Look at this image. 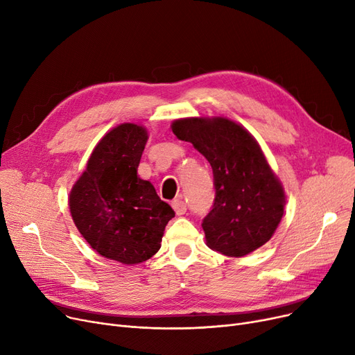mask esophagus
<instances>
[{"label": "esophagus", "mask_w": 355, "mask_h": 355, "mask_svg": "<svg viewBox=\"0 0 355 355\" xmlns=\"http://www.w3.org/2000/svg\"><path fill=\"white\" fill-rule=\"evenodd\" d=\"M173 209L177 213V216H182L187 211V204L182 201V198H177L173 201Z\"/></svg>", "instance_id": "obj_1"}]
</instances>
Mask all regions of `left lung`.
<instances>
[{"label": "left lung", "instance_id": "left-lung-1", "mask_svg": "<svg viewBox=\"0 0 355 355\" xmlns=\"http://www.w3.org/2000/svg\"><path fill=\"white\" fill-rule=\"evenodd\" d=\"M171 129L213 168L216 198L201 225L206 245L243 257L268 243L282 220L286 196L254 137L225 116L175 119Z\"/></svg>", "mask_w": 355, "mask_h": 355}]
</instances>
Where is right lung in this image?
Returning a JSON list of instances; mask_svg holds the SVG:
<instances>
[{"instance_id":"obj_1","label":"right lung","mask_w":355,"mask_h":355,"mask_svg":"<svg viewBox=\"0 0 355 355\" xmlns=\"http://www.w3.org/2000/svg\"><path fill=\"white\" fill-rule=\"evenodd\" d=\"M146 141L148 130L139 123L112 128L69 194L73 223L90 248L129 266L159 250L165 226L175 216L154 185L138 175Z\"/></svg>"}]
</instances>
